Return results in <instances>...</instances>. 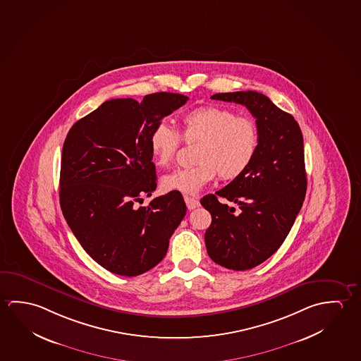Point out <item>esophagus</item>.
I'll return each mask as SVG.
<instances>
[{
	"label": "esophagus",
	"mask_w": 361,
	"mask_h": 361,
	"mask_svg": "<svg viewBox=\"0 0 361 361\" xmlns=\"http://www.w3.org/2000/svg\"><path fill=\"white\" fill-rule=\"evenodd\" d=\"M185 202H186V207L189 210H192V209L199 207V200L195 197H191V196H185Z\"/></svg>",
	"instance_id": "34e87169"
}]
</instances>
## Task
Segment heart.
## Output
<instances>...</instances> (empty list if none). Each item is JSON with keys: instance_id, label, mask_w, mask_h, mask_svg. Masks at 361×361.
Returning <instances> with one entry per match:
<instances>
[{"instance_id": "obj_1", "label": "heart", "mask_w": 361, "mask_h": 361, "mask_svg": "<svg viewBox=\"0 0 361 361\" xmlns=\"http://www.w3.org/2000/svg\"><path fill=\"white\" fill-rule=\"evenodd\" d=\"M183 138L197 143L194 151L195 165L178 169L162 178V188L185 195H196L214 178L223 180L240 176L255 159L258 148L255 122L245 116H237L228 108L199 106L183 117ZM181 136L166 123H159L149 136L154 160L161 167L171 165Z\"/></svg>"}]
</instances>
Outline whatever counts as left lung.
I'll list each match as a JSON object with an SVG mask.
<instances>
[{
	"instance_id": "obj_1",
	"label": "left lung",
	"mask_w": 361,
	"mask_h": 361,
	"mask_svg": "<svg viewBox=\"0 0 361 361\" xmlns=\"http://www.w3.org/2000/svg\"><path fill=\"white\" fill-rule=\"evenodd\" d=\"M212 99L247 106L258 130V148L248 169L200 200L212 214L205 231L207 255L228 269L247 271L277 252L301 210L307 189L303 137L293 116L262 93H218ZM219 197L240 210L220 203Z\"/></svg>"
}]
</instances>
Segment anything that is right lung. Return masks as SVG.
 <instances>
[{"instance_id":"add662e5","label":"right lung","mask_w":361,"mask_h":361,"mask_svg":"<svg viewBox=\"0 0 361 361\" xmlns=\"http://www.w3.org/2000/svg\"><path fill=\"white\" fill-rule=\"evenodd\" d=\"M178 93L106 101L73 124L60 167V207L78 242L106 271L135 277L164 259L185 214L180 192L152 195L156 167L149 136L188 102Z\"/></svg>"}]
</instances>
